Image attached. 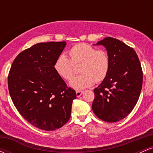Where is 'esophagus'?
Here are the masks:
<instances>
[{"instance_id":"1","label":"esophagus","mask_w":153,"mask_h":153,"mask_svg":"<svg viewBox=\"0 0 153 153\" xmlns=\"http://www.w3.org/2000/svg\"><path fill=\"white\" fill-rule=\"evenodd\" d=\"M82 92H83V91H76V96H77V97H80V96H81V95L82 94Z\"/></svg>"}]
</instances>
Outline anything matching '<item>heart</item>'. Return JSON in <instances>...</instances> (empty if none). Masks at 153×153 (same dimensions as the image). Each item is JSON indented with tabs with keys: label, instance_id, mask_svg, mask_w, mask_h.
I'll list each match as a JSON object with an SVG mask.
<instances>
[{
	"label": "heart",
	"instance_id": "1",
	"mask_svg": "<svg viewBox=\"0 0 153 153\" xmlns=\"http://www.w3.org/2000/svg\"><path fill=\"white\" fill-rule=\"evenodd\" d=\"M70 57L61 54L54 64L55 71L65 80H71L76 73L75 65H80L82 73L73 78L70 85L77 90L91 86L96 82H102L108 75L110 68L109 56L106 51L98 50L86 43L75 45L69 50Z\"/></svg>",
	"mask_w": 153,
	"mask_h": 153
}]
</instances>
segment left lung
Returning <instances> with one entry per match:
<instances>
[{
	"label": "left lung",
	"mask_w": 153,
	"mask_h": 153,
	"mask_svg": "<svg viewBox=\"0 0 153 153\" xmlns=\"http://www.w3.org/2000/svg\"><path fill=\"white\" fill-rule=\"evenodd\" d=\"M106 47L110 59L106 78L94 89L92 109L106 122H116L130 114L143 86V73L134 49L108 36L96 44Z\"/></svg>",
	"instance_id": "left-lung-1"
}]
</instances>
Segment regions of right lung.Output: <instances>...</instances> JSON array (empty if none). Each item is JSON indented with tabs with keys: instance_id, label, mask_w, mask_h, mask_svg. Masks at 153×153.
I'll return each instance as SVG.
<instances>
[{
	"instance_id": "1",
	"label": "right lung",
	"mask_w": 153,
	"mask_h": 153,
	"mask_svg": "<svg viewBox=\"0 0 153 153\" xmlns=\"http://www.w3.org/2000/svg\"><path fill=\"white\" fill-rule=\"evenodd\" d=\"M65 45V42L36 44L18 54L8 73L13 104L28 122L40 129L55 130L71 118L76 93L54 68Z\"/></svg>"
}]
</instances>
